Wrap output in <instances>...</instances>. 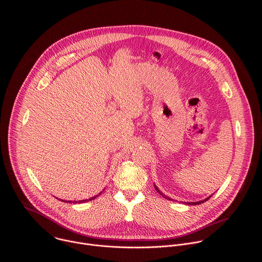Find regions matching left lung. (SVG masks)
I'll return each mask as SVG.
<instances>
[{
    "label": "left lung",
    "mask_w": 262,
    "mask_h": 262,
    "mask_svg": "<svg viewBox=\"0 0 262 262\" xmlns=\"http://www.w3.org/2000/svg\"><path fill=\"white\" fill-rule=\"evenodd\" d=\"M155 188H156V190H157V192L159 193V194H161L164 198H166V199H169V200H172L171 198H169V197H167L166 195H164L160 190H159V188H158V186L155 184ZM211 196H209L208 198H206V199H204V200H200V201H197V202H185V204H189V205H198V204H201V203H203V202H205V201H207L209 198H210Z\"/></svg>",
    "instance_id": "1"
}]
</instances>
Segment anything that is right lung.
<instances>
[{
    "mask_svg": "<svg viewBox=\"0 0 262 262\" xmlns=\"http://www.w3.org/2000/svg\"><path fill=\"white\" fill-rule=\"evenodd\" d=\"M102 193V192H101ZM101 193H99L98 195H100ZM98 195H96V196H94V197H91L90 199H86V200H80V201H65V200H61V201H63V202H67V203H83V202H88V201H91V200H93V199H95Z\"/></svg>",
    "mask_w": 262,
    "mask_h": 262,
    "instance_id": "1",
    "label": "right lung"
}]
</instances>
